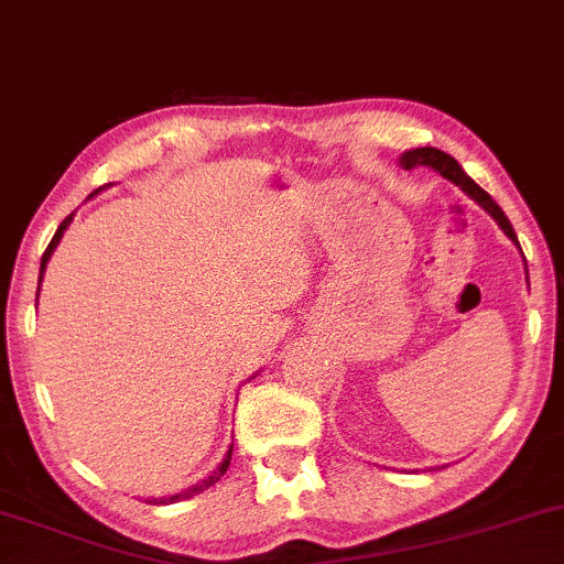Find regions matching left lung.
I'll list each match as a JSON object with an SVG mask.
<instances>
[{
	"label": "left lung",
	"instance_id": "8db88e82",
	"mask_svg": "<svg viewBox=\"0 0 564 564\" xmlns=\"http://www.w3.org/2000/svg\"><path fill=\"white\" fill-rule=\"evenodd\" d=\"M399 165H402L404 171H412V167H433V171L444 175L446 181H452L454 186L463 188V192L470 196V199H476L478 205L484 207L486 213L494 217V220H497V226L505 230L507 239H510L514 247L520 249V241H518V236H514L512 223L507 220V215L501 213V207L484 192V188L478 186L476 181L470 178V175L463 171V165H459V162L454 160L452 154L441 152V149H436V147H417V149H410V152H404L402 158H399ZM520 254H522V249H520Z\"/></svg>",
	"mask_w": 564,
	"mask_h": 564
}]
</instances>
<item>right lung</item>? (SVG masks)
I'll return each instance as SVG.
<instances>
[{"label": "right lung", "mask_w": 564, "mask_h": 564, "mask_svg": "<svg viewBox=\"0 0 564 564\" xmlns=\"http://www.w3.org/2000/svg\"><path fill=\"white\" fill-rule=\"evenodd\" d=\"M97 194V192H94ZM91 194V196H94ZM70 220H73V215H67L63 223H59V228H57V234H54V239L50 241V247H46V252H44V257H42V270H39V289H42V278H44V270H46V262H50V257H52V252L54 249H57V243H59V239H63V234L67 230V226H70ZM36 302H39V294H36ZM254 378V376H252ZM230 454H234V444L228 446V454L226 457H223V463L215 467L213 473H209L207 478H202L199 484H194L192 488H186V491H181V494H173V497H160V499H147L149 505H173V501H181V499H192V497H196V494H202L205 491V488H209V486H215L217 480H220V476H226V470H228V465H230Z\"/></svg>", "instance_id": "1"}]
</instances>
